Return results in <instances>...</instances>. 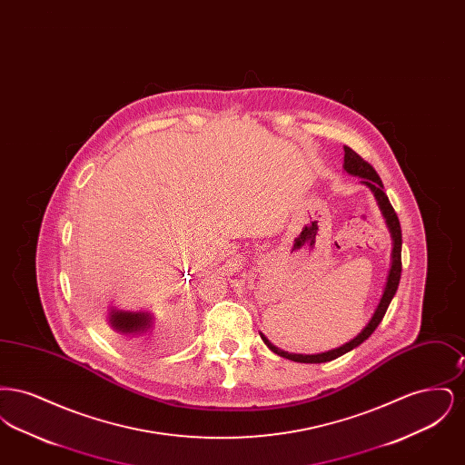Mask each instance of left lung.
<instances>
[{"label":"left lung","instance_id":"left-lung-1","mask_svg":"<svg viewBox=\"0 0 465 465\" xmlns=\"http://www.w3.org/2000/svg\"><path fill=\"white\" fill-rule=\"evenodd\" d=\"M343 150H345L343 169H345L349 174H352V176L361 177V183L366 184V186L373 192L376 202H378V207H380V211H381V214H383V218H385V223H387V226H389L391 237H392V265H391V270H389L387 284H385L383 294H381V298H380V303H378V307H376L373 317L370 319V322L366 324V328L359 332L354 340L347 341L345 345H341V347H338V349H332V351H328V352H322V354H289L286 351L277 349L273 343L268 341V338H266L263 332H260V334H262V340L265 341L266 347H268L272 352H275V354L281 355V357L291 359V361H294V362H307V364L328 362V361H332V359H336V357H340V355L347 354V352H351L355 347H359L364 340H368V338L373 334V331L378 328V324L381 322L385 312L389 309V305H391V302H392V298H394V294H396V291H398L399 281H401V270H402V266H401L402 233H401V224H399L398 214H396L394 207L391 205L389 197L385 195V192H383V183H381L380 176L376 174L375 169H373L364 158H361V156L357 155L354 150H351L349 146H343Z\"/></svg>","mask_w":465,"mask_h":465}]
</instances>
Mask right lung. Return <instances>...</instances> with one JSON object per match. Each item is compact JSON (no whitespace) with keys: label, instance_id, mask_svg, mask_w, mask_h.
<instances>
[{"label":"right lung","instance_id":"right-lung-1","mask_svg":"<svg viewBox=\"0 0 465 465\" xmlns=\"http://www.w3.org/2000/svg\"><path fill=\"white\" fill-rule=\"evenodd\" d=\"M108 321L113 331L127 338L143 334L153 326V317L150 312H125V310L113 309Z\"/></svg>","mask_w":465,"mask_h":465}]
</instances>
